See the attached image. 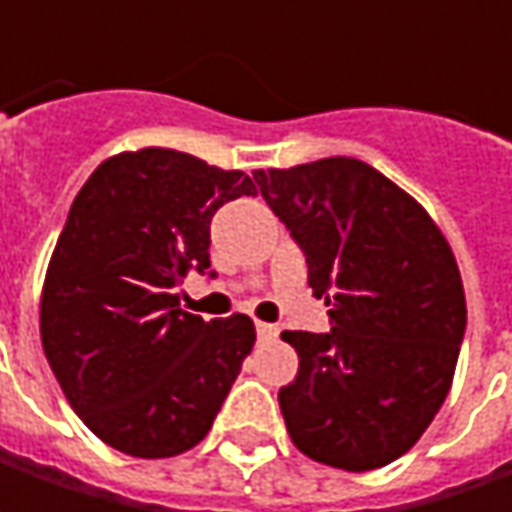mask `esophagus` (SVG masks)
<instances>
[{
	"mask_svg": "<svg viewBox=\"0 0 512 512\" xmlns=\"http://www.w3.org/2000/svg\"><path fill=\"white\" fill-rule=\"evenodd\" d=\"M256 336H259V342H270V339L279 336V327L267 325V322H256Z\"/></svg>",
	"mask_w": 512,
	"mask_h": 512,
	"instance_id": "esophagus-1",
	"label": "esophagus"
}]
</instances>
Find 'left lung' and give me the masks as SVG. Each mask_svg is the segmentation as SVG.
Returning <instances> with one entry per match:
<instances>
[{
    "mask_svg": "<svg viewBox=\"0 0 512 512\" xmlns=\"http://www.w3.org/2000/svg\"><path fill=\"white\" fill-rule=\"evenodd\" d=\"M305 250L330 333L287 330L296 379L279 390L293 444L362 473L422 439L450 393L467 305L456 256L407 190L350 156L253 173Z\"/></svg>",
    "mask_w": 512,
    "mask_h": 512,
    "instance_id": "8db88e82",
    "label": "left lung"
}]
</instances>
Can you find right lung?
Masks as SVG:
<instances>
[{"mask_svg":"<svg viewBox=\"0 0 512 512\" xmlns=\"http://www.w3.org/2000/svg\"><path fill=\"white\" fill-rule=\"evenodd\" d=\"M242 170L170 148L105 159L76 193L48 262L39 333L50 370L93 436L136 459L202 442L253 350L245 313L193 316L176 287L210 267V219L253 196Z\"/></svg>","mask_w":512,"mask_h":512,"instance_id":"1","label":"right lung"}]
</instances>
